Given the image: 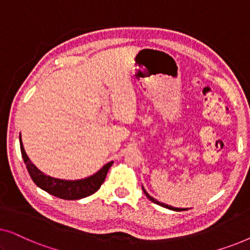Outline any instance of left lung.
I'll list each match as a JSON object with an SVG mask.
<instances>
[{
    "label": "left lung",
    "instance_id": "obj_1",
    "mask_svg": "<svg viewBox=\"0 0 250 250\" xmlns=\"http://www.w3.org/2000/svg\"><path fill=\"white\" fill-rule=\"evenodd\" d=\"M142 190H143V192H145V194L146 197L149 198L150 200L152 201V203H155V204H157V205H159V206H163V207H165V208H168V209H172V210H175V211H181V210H188L187 208H175V207H172V206H168V205H166V204H163V203H159L158 200H156L155 198H152L151 196H150V194L146 192V191L145 190V188L142 187Z\"/></svg>",
    "mask_w": 250,
    "mask_h": 250
}]
</instances>
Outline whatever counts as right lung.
I'll use <instances>...</instances> for the list:
<instances>
[{"mask_svg": "<svg viewBox=\"0 0 250 250\" xmlns=\"http://www.w3.org/2000/svg\"><path fill=\"white\" fill-rule=\"evenodd\" d=\"M20 140V150H21V156L23 162L26 164L27 170H28L30 177L34 181V183L41 189L46 191L47 193L52 194L54 197L61 198V199L66 200H76L82 199V198L88 197L91 194L100 189L101 184L104 182L105 176L112 163H108L102 168L95 173L94 175L83 180H76V181H68V180H60L56 179V177H51L49 175L41 172L34 164L30 162V159L27 156V153L23 149L21 136L19 135Z\"/></svg>", "mask_w": 250, "mask_h": 250, "instance_id": "right-lung-1", "label": "right lung"}]
</instances>
